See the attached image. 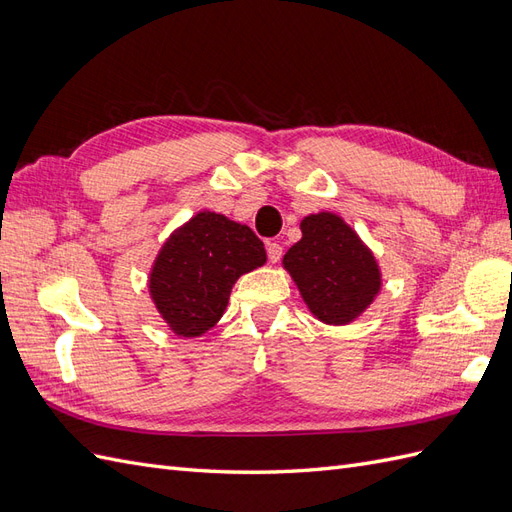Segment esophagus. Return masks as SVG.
Instances as JSON below:
<instances>
[{
  "label": "esophagus",
  "instance_id": "obj_1",
  "mask_svg": "<svg viewBox=\"0 0 512 512\" xmlns=\"http://www.w3.org/2000/svg\"><path fill=\"white\" fill-rule=\"evenodd\" d=\"M282 254H284V247L280 243H275V241L267 243V256L271 262H280Z\"/></svg>",
  "mask_w": 512,
  "mask_h": 512
}]
</instances>
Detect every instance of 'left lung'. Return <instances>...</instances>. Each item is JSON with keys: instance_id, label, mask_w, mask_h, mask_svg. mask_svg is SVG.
Masks as SVG:
<instances>
[{"instance_id": "1", "label": "left lung", "mask_w": 512, "mask_h": 512, "mask_svg": "<svg viewBox=\"0 0 512 512\" xmlns=\"http://www.w3.org/2000/svg\"><path fill=\"white\" fill-rule=\"evenodd\" d=\"M301 232V241L284 256V267L314 316L329 324H348L380 290L376 258L333 213L307 215Z\"/></svg>"}]
</instances>
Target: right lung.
Returning <instances> with one entry per match:
<instances>
[{
	"label": "right lung",
	"mask_w": 512,
	"mask_h": 512,
	"mask_svg": "<svg viewBox=\"0 0 512 512\" xmlns=\"http://www.w3.org/2000/svg\"><path fill=\"white\" fill-rule=\"evenodd\" d=\"M265 260L252 228L203 211L164 243L149 277L151 297L177 335H203L222 318L239 275Z\"/></svg>",
	"instance_id": "right-lung-1"
}]
</instances>
